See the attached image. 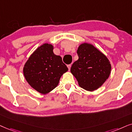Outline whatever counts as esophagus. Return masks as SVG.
<instances>
[{"instance_id":"34e87169","label":"esophagus","mask_w":132,"mask_h":132,"mask_svg":"<svg viewBox=\"0 0 132 132\" xmlns=\"http://www.w3.org/2000/svg\"><path fill=\"white\" fill-rule=\"evenodd\" d=\"M67 66L68 68V69H69V71H70V69H71V64H68Z\"/></svg>"}]
</instances>
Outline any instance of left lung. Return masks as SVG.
<instances>
[{"label": "left lung", "mask_w": 132, "mask_h": 132, "mask_svg": "<svg viewBox=\"0 0 132 132\" xmlns=\"http://www.w3.org/2000/svg\"><path fill=\"white\" fill-rule=\"evenodd\" d=\"M77 52L78 59L72 65L71 72L81 88L88 91L97 89L110 75V61L105 55L90 43H81Z\"/></svg>", "instance_id": "1"}]
</instances>
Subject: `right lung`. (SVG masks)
<instances>
[{"label":"right lung","instance_id":"1","mask_svg":"<svg viewBox=\"0 0 132 132\" xmlns=\"http://www.w3.org/2000/svg\"><path fill=\"white\" fill-rule=\"evenodd\" d=\"M53 51L52 44H42L30 55L23 68L26 81L33 89L43 94L55 89L61 77L68 71L61 56Z\"/></svg>","mask_w":132,"mask_h":132}]
</instances>
